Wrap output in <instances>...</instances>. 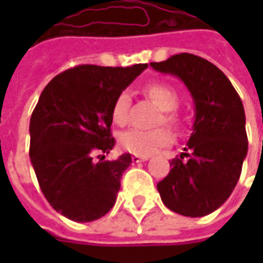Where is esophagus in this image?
<instances>
[{
	"mask_svg": "<svg viewBox=\"0 0 263 263\" xmlns=\"http://www.w3.org/2000/svg\"><path fill=\"white\" fill-rule=\"evenodd\" d=\"M149 156L146 155H134L132 156V162L134 163H139V162H145V160H148Z\"/></svg>",
	"mask_w": 263,
	"mask_h": 263,
	"instance_id": "34e87169",
	"label": "esophagus"
}]
</instances>
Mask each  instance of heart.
<instances>
[{"label": "heart", "instance_id": "heart-1", "mask_svg": "<svg viewBox=\"0 0 263 263\" xmlns=\"http://www.w3.org/2000/svg\"><path fill=\"white\" fill-rule=\"evenodd\" d=\"M145 92L163 112V121L171 125L179 124V117L173 111L179 104V94L176 88L167 83H151L145 87ZM129 92L121 91L112 104V121L118 125H124L128 120ZM172 142V134L166 128L158 129H139L132 128L120 135L122 148L134 155H152L159 148H163Z\"/></svg>", "mask_w": 263, "mask_h": 263}]
</instances>
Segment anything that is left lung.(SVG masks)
<instances>
[{
  "label": "left lung",
  "mask_w": 263,
  "mask_h": 263,
  "mask_svg": "<svg viewBox=\"0 0 263 263\" xmlns=\"http://www.w3.org/2000/svg\"><path fill=\"white\" fill-rule=\"evenodd\" d=\"M151 66L179 77L194 103L186 152L171 160V172L158 183V192L177 214L204 217L226 203L241 176L248 152L242 101L228 77L200 56L179 53Z\"/></svg>",
  "instance_id": "8db88e82"
}]
</instances>
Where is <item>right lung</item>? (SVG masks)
I'll return each mask as SVG.
<instances>
[{"instance_id":"1","label":"right lung","mask_w":263,"mask_h":263,"mask_svg":"<svg viewBox=\"0 0 263 263\" xmlns=\"http://www.w3.org/2000/svg\"><path fill=\"white\" fill-rule=\"evenodd\" d=\"M146 67L80 65L43 88L29 124V156L43 196L66 218L90 222L114 207L132 159L104 160L115 145L112 104Z\"/></svg>"}]
</instances>
